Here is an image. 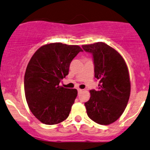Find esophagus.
I'll use <instances>...</instances> for the list:
<instances>
[{
	"label": "esophagus",
	"instance_id": "1",
	"mask_svg": "<svg viewBox=\"0 0 150 150\" xmlns=\"http://www.w3.org/2000/svg\"><path fill=\"white\" fill-rule=\"evenodd\" d=\"M77 92H78V93L82 92V89H77Z\"/></svg>",
	"mask_w": 150,
	"mask_h": 150
}]
</instances>
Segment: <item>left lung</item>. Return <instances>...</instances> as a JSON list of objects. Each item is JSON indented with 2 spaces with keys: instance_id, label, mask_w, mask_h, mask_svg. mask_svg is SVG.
Wrapping results in <instances>:
<instances>
[{
  "instance_id": "obj_1",
  "label": "left lung",
  "mask_w": 150,
  "mask_h": 150,
  "mask_svg": "<svg viewBox=\"0 0 150 150\" xmlns=\"http://www.w3.org/2000/svg\"><path fill=\"white\" fill-rule=\"evenodd\" d=\"M92 53L94 77L99 80L97 90H90L85 103L89 118L101 125H109L125 111L130 94V82L126 63L118 51L103 42L82 45Z\"/></svg>"
}]
</instances>
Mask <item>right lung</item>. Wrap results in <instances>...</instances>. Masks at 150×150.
<instances>
[{
  "label": "right lung",
  "instance_id": "add662e5",
  "mask_svg": "<svg viewBox=\"0 0 150 150\" xmlns=\"http://www.w3.org/2000/svg\"><path fill=\"white\" fill-rule=\"evenodd\" d=\"M80 51L77 45L51 43L39 48L27 65L26 100L34 116L44 124H57L69 116L77 91L59 83L68 75L70 63Z\"/></svg>",
  "mask_w": 150,
  "mask_h": 150
}]
</instances>
